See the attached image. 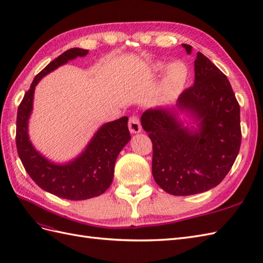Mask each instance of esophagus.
Segmentation results:
<instances>
[{"instance_id":"esophagus-1","label":"esophagus","mask_w":263,"mask_h":263,"mask_svg":"<svg viewBox=\"0 0 263 263\" xmlns=\"http://www.w3.org/2000/svg\"><path fill=\"white\" fill-rule=\"evenodd\" d=\"M129 130L131 133H139L141 131V121L138 116H132L129 119Z\"/></svg>"}]
</instances>
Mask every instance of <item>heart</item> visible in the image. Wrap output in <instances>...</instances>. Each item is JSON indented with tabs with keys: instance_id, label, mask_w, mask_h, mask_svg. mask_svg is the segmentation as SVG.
<instances>
[{
	"instance_id": "b5f03b06",
	"label": "heart",
	"mask_w": 263,
	"mask_h": 263,
	"mask_svg": "<svg viewBox=\"0 0 263 263\" xmlns=\"http://www.w3.org/2000/svg\"><path fill=\"white\" fill-rule=\"evenodd\" d=\"M163 64L156 66V71L162 72L164 70ZM187 80V67L182 62H174L167 66L166 73L163 79L162 91L166 97L172 98L183 89Z\"/></svg>"
}]
</instances>
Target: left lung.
<instances>
[{"mask_svg":"<svg viewBox=\"0 0 263 263\" xmlns=\"http://www.w3.org/2000/svg\"><path fill=\"white\" fill-rule=\"evenodd\" d=\"M187 53L191 46L183 44ZM194 84L178 99L180 109L196 114L199 131L190 132L165 109L145 111L143 129L152 141V174L173 196L212 189L226 178L240 150V105L228 78L198 52Z\"/></svg>","mask_w":263,"mask_h":263,"instance_id":"obj_1","label":"left lung"}]
</instances>
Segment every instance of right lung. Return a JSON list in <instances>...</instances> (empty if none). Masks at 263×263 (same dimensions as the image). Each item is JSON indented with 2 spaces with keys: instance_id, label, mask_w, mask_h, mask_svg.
Instances as JSON below:
<instances>
[{
  "instance_id": "right-lung-1",
  "label": "right lung",
  "mask_w": 263,
  "mask_h": 263,
  "mask_svg": "<svg viewBox=\"0 0 263 263\" xmlns=\"http://www.w3.org/2000/svg\"><path fill=\"white\" fill-rule=\"evenodd\" d=\"M86 54L87 50L73 48L46 65L25 92L16 117V149L25 171L41 189L67 200H85L105 192L112 183L114 164L119 153L131 139L127 118H120L101 127L86 150L77 160L65 165L49 162L34 150L29 141L28 120L37 82L69 60Z\"/></svg>"
}]
</instances>
